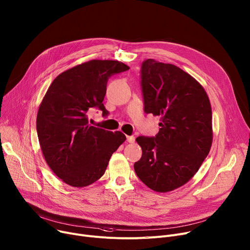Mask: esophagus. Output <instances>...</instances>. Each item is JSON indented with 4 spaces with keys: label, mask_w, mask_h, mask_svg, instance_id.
Segmentation results:
<instances>
[{
    "label": "esophagus",
    "mask_w": 250,
    "mask_h": 250,
    "mask_svg": "<svg viewBox=\"0 0 250 250\" xmlns=\"http://www.w3.org/2000/svg\"><path fill=\"white\" fill-rule=\"evenodd\" d=\"M127 141L129 143H134L135 142V137L134 136H127Z\"/></svg>",
    "instance_id": "1"
}]
</instances>
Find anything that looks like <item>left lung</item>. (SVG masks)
<instances>
[{"instance_id":"left-lung-1","label":"left lung","mask_w":250,"mask_h":250,"mask_svg":"<svg viewBox=\"0 0 250 250\" xmlns=\"http://www.w3.org/2000/svg\"><path fill=\"white\" fill-rule=\"evenodd\" d=\"M144 111L160 117L155 137L139 136L141 159L136 175L159 192L188 183L200 169L212 143V114L200 83L180 67L149 59L141 66Z\"/></svg>"}]
</instances>
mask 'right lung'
Returning a JSON list of instances; mask_svg holds the SVG:
<instances>
[{
    "label": "right lung",
    "instance_id": "obj_1",
    "mask_svg": "<svg viewBox=\"0 0 250 250\" xmlns=\"http://www.w3.org/2000/svg\"><path fill=\"white\" fill-rule=\"evenodd\" d=\"M129 69L117 61L93 60L67 69L48 87L38 111L37 131L43 157L65 184L82 188L100 179L110 157L126 140L120 132L89 125L92 108L102 101L110 76Z\"/></svg>",
    "mask_w": 250,
    "mask_h": 250
}]
</instances>
